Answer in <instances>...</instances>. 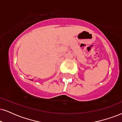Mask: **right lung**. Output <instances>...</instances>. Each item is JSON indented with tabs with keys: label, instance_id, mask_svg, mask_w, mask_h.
Returning <instances> with one entry per match:
<instances>
[{
	"label": "right lung",
	"instance_id": "right-lung-1",
	"mask_svg": "<svg viewBox=\"0 0 122 122\" xmlns=\"http://www.w3.org/2000/svg\"><path fill=\"white\" fill-rule=\"evenodd\" d=\"M31 81H32V80H31Z\"/></svg>",
	"mask_w": 122,
	"mask_h": 122
}]
</instances>
